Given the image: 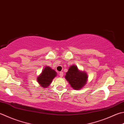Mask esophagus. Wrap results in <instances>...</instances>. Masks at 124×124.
I'll return each instance as SVG.
<instances>
[{
  "label": "esophagus",
  "mask_w": 124,
  "mask_h": 124,
  "mask_svg": "<svg viewBox=\"0 0 124 124\" xmlns=\"http://www.w3.org/2000/svg\"><path fill=\"white\" fill-rule=\"evenodd\" d=\"M60 76L61 77H63V72H62V71H61V72H60Z\"/></svg>",
  "instance_id": "esophagus-1"
}]
</instances>
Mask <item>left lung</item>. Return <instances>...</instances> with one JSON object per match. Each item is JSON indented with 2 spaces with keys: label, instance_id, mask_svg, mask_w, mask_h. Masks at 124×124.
Listing matches in <instances>:
<instances>
[{
  "label": "left lung",
  "instance_id": "8db88e82",
  "mask_svg": "<svg viewBox=\"0 0 124 124\" xmlns=\"http://www.w3.org/2000/svg\"><path fill=\"white\" fill-rule=\"evenodd\" d=\"M65 78L74 89L80 90L86 84L88 77L86 72L80 71L76 65H72L66 72Z\"/></svg>",
  "mask_w": 124,
  "mask_h": 124
}]
</instances>
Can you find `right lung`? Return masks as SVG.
I'll use <instances>...</instances> for the list:
<instances>
[{
    "label": "right lung",
    "mask_w": 124,
    "mask_h": 124,
    "mask_svg": "<svg viewBox=\"0 0 124 124\" xmlns=\"http://www.w3.org/2000/svg\"><path fill=\"white\" fill-rule=\"evenodd\" d=\"M56 72L49 67H46L41 74L38 77L37 81L42 88H47L52 83L53 79L56 76Z\"/></svg>",
    "instance_id": "1"
}]
</instances>
